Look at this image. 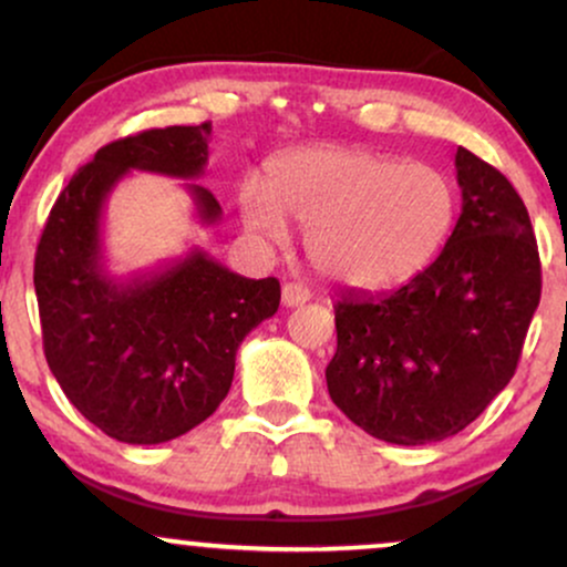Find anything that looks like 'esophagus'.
Here are the masks:
<instances>
[{
    "mask_svg": "<svg viewBox=\"0 0 567 567\" xmlns=\"http://www.w3.org/2000/svg\"><path fill=\"white\" fill-rule=\"evenodd\" d=\"M309 296H311V292L298 282H288L282 288V303L285 306H301V303L309 301Z\"/></svg>",
    "mask_w": 567,
    "mask_h": 567,
    "instance_id": "esophagus-1",
    "label": "esophagus"
}]
</instances>
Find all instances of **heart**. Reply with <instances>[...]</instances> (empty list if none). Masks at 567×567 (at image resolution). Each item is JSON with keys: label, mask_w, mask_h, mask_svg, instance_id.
<instances>
[{"label": "heart", "mask_w": 567, "mask_h": 567, "mask_svg": "<svg viewBox=\"0 0 567 567\" xmlns=\"http://www.w3.org/2000/svg\"><path fill=\"white\" fill-rule=\"evenodd\" d=\"M264 192L239 199L245 226L285 237V220L306 231L322 277L343 288L383 290L432 264L455 220L445 173L362 148H306L275 159Z\"/></svg>", "instance_id": "b5f03b06"}]
</instances>
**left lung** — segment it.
I'll return each mask as SVG.
<instances>
[{
	"label": "left lung",
	"mask_w": 567,
	"mask_h": 567,
	"mask_svg": "<svg viewBox=\"0 0 567 567\" xmlns=\"http://www.w3.org/2000/svg\"><path fill=\"white\" fill-rule=\"evenodd\" d=\"M461 216L424 271L392 292L336 303L330 400L392 445L453 437L517 370L542 298V261L525 202L496 167L455 152Z\"/></svg>",
	"instance_id": "1"
}]
</instances>
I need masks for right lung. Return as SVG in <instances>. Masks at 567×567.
Returning a JSON list of instances; mask_svg holds the SVG:
<instances>
[{
	"mask_svg": "<svg viewBox=\"0 0 567 567\" xmlns=\"http://www.w3.org/2000/svg\"><path fill=\"white\" fill-rule=\"evenodd\" d=\"M210 122L143 130L97 148L44 224L34 290L48 365L90 424L130 445H159L216 413L229 394L239 343L275 317V277L234 275L205 250L133 277H112L103 256V207L130 171L199 178ZM202 224L218 199L186 184Z\"/></svg>",
	"mask_w": 567,
	"mask_h": 567,
	"instance_id": "obj_1",
	"label": "right lung"
}]
</instances>
